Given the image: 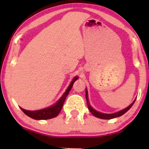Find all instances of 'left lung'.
Returning a JSON list of instances; mask_svg holds the SVG:
<instances>
[{"label":"left lung","instance_id":"left-lung-1","mask_svg":"<svg viewBox=\"0 0 149 149\" xmlns=\"http://www.w3.org/2000/svg\"><path fill=\"white\" fill-rule=\"evenodd\" d=\"M86 102H87V106H88V109L90 110V112H91L94 116L97 117V118H100V119H103V120H110V119H113V118H118V117H120L123 115H124L126 112L129 110V109L131 108V107L133 106V104H134L136 100L133 101V103L130 104L127 107L125 108V109H122V110L119 111V112H115V113H112V114H106V113H102V112H100L97 111L96 109H94L91 106L90 104L89 101H88V91H87V88H86Z\"/></svg>","mask_w":149,"mask_h":149}]
</instances>
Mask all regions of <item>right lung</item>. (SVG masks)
I'll return each mask as SVG.
<instances>
[{
	"instance_id": "add662e5",
	"label": "right lung",
	"mask_w": 149,
	"mask_h": 149,
	"mask_svg": "<svg viewBox=\"0 0 149 149\" xmlns=\"http://www.w3.org/2000/svg\"><path fill=\"white\" fill-rule=\"evenodd\" d=\"M79 79L78 76H75L73 79L72 81L70 82V85L68 86V87L67 88V89L65 90V91L64 92V94H63L62 97L58 100L53 105L50 107H48L47 108H44V109H39V110H34V111H30V110H26V109H23V108L20 107L21 109L24 112V113L25 115H26L29 118H32L34 120H48L51 119V118H55L56 116H58V114L61 112V109H62L63 106V103L65 102L66 97L68 96V94H69V91L71 90L72 86H73V84L76 81L77 79Z\"/></svg>"
}]
</instances>
